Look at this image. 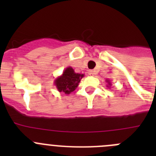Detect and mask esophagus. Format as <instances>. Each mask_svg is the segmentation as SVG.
Here are the masks:
<instances>
[{
  "mask_svg": "<svg viewBox=\"0 0 156 156\" xmlns=\"http://www.w3.org/2000/svg\"><path fill=\"white\" fill-rule=\"evenodd\" d=\"M94 74H95V71H94V70H90V71H89V75L94 76Z\"/></svg>",
  "mask_w": 156,
  "mask_h": 156,
  "instance_id": "1",
  "label": "esophagus"
}]
</instances>
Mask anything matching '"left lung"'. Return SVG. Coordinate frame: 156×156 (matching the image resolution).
<instances>
[{
	"label": "left lung",
	"mask_w": 156,
	"mask_h": 156,
	"mask_svg": "<svg viewBox=\"0 0 156 156\" xmlns=\"http://www.w3.org/2000/svg\"><path fill=\"white\" fill-rule=\"evenodd\" d=\"M106 83H107V85H106V86L108 87H111V86H112V82H111V80H106Z\"/></svg>",
	"instance_id": "8db88e82"
}]
</instances>
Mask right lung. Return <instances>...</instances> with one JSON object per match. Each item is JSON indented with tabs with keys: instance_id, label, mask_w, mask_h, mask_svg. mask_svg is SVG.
<instances>
[{
	"instance_id": "obj_1",
	"label": "right lung",
	"mask_w": 156,
	"mask_h": 156,
	"mask_svg": "<svg viewBox=\"0 0 156 156\" xmlns=\"http://www.w3.org/2000/svg\"><path fill=\"white\" fill-rule=\"evenodd\" d=\"M83 76L84 74L76 73L71 66H69L65 69L61 76L55 80L54 84L59 92H64L66 94H69L76 89L80 80Z\"/></svg>"
}]
</instances>
